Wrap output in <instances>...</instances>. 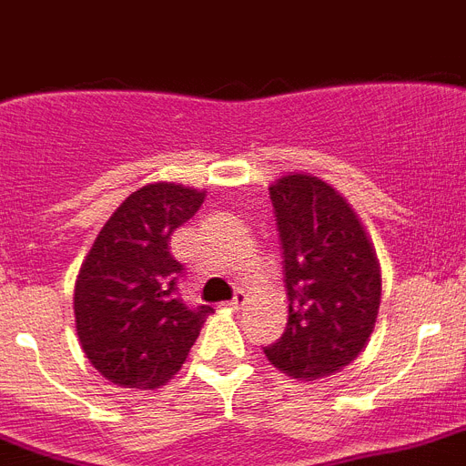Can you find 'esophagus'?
Masks as SVG:
<instances>
[{
    "label": "esophagus",
    "mask_w": 466,
    "mask_h": 466,
    "mask_svg": "<svg viewBox=\"0 0 466 466\" xmlns=\"http://www.w3.org/2000/svg\"><path fill=\"white\" fill-rule=\"evenodd\" d=\"M245 299H248V297H245V292H236V297L228 301V306L230 309H240V306L245 304Z\"/></svg>",
    "instance_id": "34e87169"
}]
</instances>
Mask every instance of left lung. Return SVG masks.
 Returning <instances> with one entry per match:
<instances>
[{
	"instance_id": "8db88e82",
	"label": "left lung",
	"mask_w": 466,
	"mask_h": 466,
	"mask_svg": "<svg viewBox=\"0 0 466 466\" xmlns=\"http://www.w3.org/2000/svg\"><path fill=\"white\" fill-rule=\"evenodd\" d=\"M271 202L289 316L264 353L288 375L318 380L368 344L380 311V266L351 207L320 178L288 174L271 186Z\"/></svg>"
}]
</instances>
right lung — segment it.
<instances>
[{
	"mask_svg": "<svg viewBox=\"0 0 466 466\" xmlns=\"http://www.w3.org/2000/svg\"><path fill=\"white\" fill-rule=\"evenodd\" d=\"M205 193L150 184L131 193L98 233L75 285V323L91 365L113 384L155 389L177 375L212 306L181 294L172 233Z\"/></svg>",
	"mask_w": 466,
	"mask_h": 466,
	"instance_id": "obj_1",
	"label": "right lung"
}]
</instances>
